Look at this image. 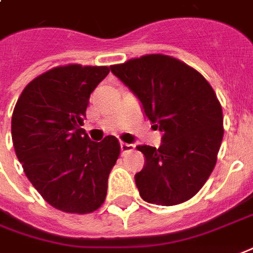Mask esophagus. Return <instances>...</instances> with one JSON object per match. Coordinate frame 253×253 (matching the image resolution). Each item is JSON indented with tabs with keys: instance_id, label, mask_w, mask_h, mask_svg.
<instances>
[{
	"instance_id": "obj_1",
	"label": "esophagus",
	"mask_w": 253,
	"mask_h": 253,
	"mask_svg": "<svg viewBox=\"0 0 253 253\" xmlns=\"http://www.w3.org/2000/svg\"><path fill=\"white\" fill-rule=\"evenodd\" d=\"M132 144L130 143H125V142H121V150H122V152H127L130 151V150H132Z\"/></svg>"
}]
</instances>
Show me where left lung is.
<instances>
[{"instance_id": "obj_1", "label": "left lung", "mask_w": 253, "mask_h": 253, "mask_svg": "<svg viewBox=\"0 0 253 253\" xmlns=\"http://www.w3.org/2000/svg\"><path fill=\"white\" fill-rule=\"evenodd\" d=\"M142 103L161 147L138 146L146 158L135 175L142 199L175 206L195 196L216 165L223 140V111L199 71L176 58L148 54L110 66Z\"/></svg>"}]
</instances>
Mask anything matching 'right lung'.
<instances>
[{
  "instance_id": "right-lung-1",
  "label": "right lung",
  "mask_w": 253,
  "mask_h": 253,
  "mask_svg": "<svg viewBox=\"0 0 253 253\" xmlns=\"http://www.w3.org/2000/svg\"><path fill=\"white\" fill-rule=\"evenodd\" d=\"M109 73L107 66L54 67L34 78L15 103V155L40 195L63 212L90 213L106 199L121 144L113 135L92 142L81 126L90 94Z\"/></svg>"
}]
</instances>
